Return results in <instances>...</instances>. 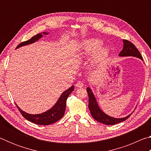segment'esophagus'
<instances>
[{
    "mask_svg": "<svg viewBox=\"0 0 151 151\" xmlns=\"http://www.w3.org/2000/svg\"><path fill=\"white\" fill-rule=\"evenodd\" d=\"M83 86H84V84L83 82H81V81H78L77 83H76V86L78 88H81V87H83Z\"/></svg>",
    "mask_w": 151,
    "mask_h": 151,
    "instance_id": "esophagus-1",
    "label": "esophagus"
}]
</instances>
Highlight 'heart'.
<instances>
[{
    "label": "heart",
    "mask_w": 151,
    "mask_h": 151,
    "mask_svg": "<svg viewBox=\"0 0 151 151\" xmlns=\"http://www.w3.org/2000/svg\"><path fill=\"white\" fill-rule=\"evenodd\" d=\"M103 45V42L99 39H90L83 40L81 43L80 51L84 56H91L96 53ZM109 55V49L107 47L101 48L94 57L95 62H100L105 60Z\"/></svg>",
    "instance_id": "1"
}]
</instances>
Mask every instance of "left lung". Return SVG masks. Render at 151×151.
<instances>
[{
  "label": "left lung",
  "mask_w": 151,
  "mask_h": 151,
  "mask_svg": "<svg viewBox=\"0 0 151 151\" xmlns=\"http://www.w3.org/2000/svg\"><path fill=\"white\" fill-rule=\"evenodd\" d=\"M123 48H122L121 52L119 55L120 57H134L139 58L142 60V57L140 52L132 42L127 40H123ZM86 91H87V93L88 94V109L90 110L92 116L96 121L101 122L104 124L113 125L125 121L131 115L132 113L130 114L129 115L124 117V118L120 119L114 118V117L107 115L99 108L95 96H94V94L92 92L91 88H86Z\"/></svg>",
  "instance_id": "1"
}]
</instances>
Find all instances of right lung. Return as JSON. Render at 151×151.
<instances>
[{"mask_svg":"<svg viewBox=\"0 0 151 151\" xmlns=\"http://www.w3.org/2000/svg\"><path fill=\"white\" fill-rule=\"evenodd\" d=\"M42 34L48 35V33L47 32H42ZM42 33L35 35L34 37H32L30 39L20 43V44L17 46L16 48L22 47V46L34 43L35 42L37 41L38 40H39L40 38H42ZM74 88H75V86L73 85L70 88L66 90L65 91H64L59 97V99H58L57 102L55 103V105L49 110H48L47 111L42 112L41 114H31L27 113L26 112L23 111L22 110H21V109H20L17 104L16 105L17 108L19 109L20 113L22 114V115L27 120H28V121L39 125H48L52 124L54 122L58 121V120H60L64 116V114H65L66 99H67L68 96L70 95V94L74 91Z\"/></svg>","mask_w":151,"mask_h":151,"instance_id":"1","label":"right lung"}]
</instances>
